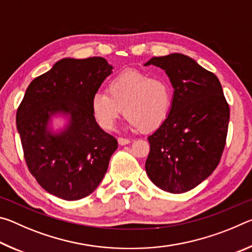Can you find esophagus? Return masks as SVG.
Here are the masks:
<instances>
[{"label":"esophagus","mask_w":252,"mask_h":252,"mask_svg":"<svg viewBox=\"0 0 252 252\" xmlns=\"http://www.w3.org/2000/svg\"><path fill=\"white\" fill-rule=\"evenodd\" d=\"M118 142H119V144H120V146H126V144H129L131 141L129 139H126V138H119Z\"/></svg>","instance_id":"obj_1"}]
</instances>
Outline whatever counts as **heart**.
Here are the masks:
<instances>
[{"instance_id":"heart-1","label":"heart","mask_w":252,"mask_h":252,"mask_svg":"<svg viewBox=\"0 0 252 252\" xmlns=\"http://www.w3.org/2000/svg\"><path fill=\"white\" fill-rule=\"evenodd\" d=\"M171 104L172 89L167 79L135 70L114 76L108 92H96L91 100L97 125L106 131L116 126L122 109L131 129L156 130L168 118Z\"/></svg>"}]
</instances>
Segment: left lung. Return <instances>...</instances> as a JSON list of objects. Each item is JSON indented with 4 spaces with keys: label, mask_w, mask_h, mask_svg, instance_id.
Instances as JSON below:
<instances>
[{
    "label": "left lung",
    "mask_w": 252,
    "mask_h": 252,
    "mask_svg": "<svg viewBox=\"0 0 252 252\" xmlns=\"http://www.w3.org/2000/svg\"><path fill=\"white\" fill-rule=\"evenodd\" d=\"M165 71L174 89L165 121L148 136L146 171L170 193L200 185L219 164L227 140L230 109L220 81L187 55L152 58L144 65Z\"/></svg>",
    "instance_id": "obj_1"
}]
</instances>
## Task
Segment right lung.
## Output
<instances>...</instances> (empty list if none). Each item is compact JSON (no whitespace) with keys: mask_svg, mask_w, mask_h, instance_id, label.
<instances>
[{"mask_svg":"<svg viewBox=\"0 0 252 252\" xmlns=\"http://www.w3.org/2000/svg\"><path fill=\"white\" fill-rule=\"evenodd\" d=\"M112 69L101 57L62 59L28 87L16 127L29 171L49 193L79 200L103 179L118 141L97 126L91 100ZM59 112L69 114L70 125L53 135L46 126Z\"/></svg>","mask_w":252,"mask_h":252,"instance_id":"1","label":"right lung"}]
</instances>
